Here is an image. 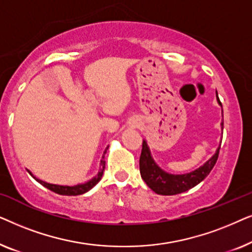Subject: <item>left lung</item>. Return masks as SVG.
<instances>
[{"label": "left lung", "instance_id": "1", "mask_svg": "<svg viewBox=\"0 0 252 252\" xmlns=\"http://www.w3.org/2000/svg\"><path fill=\"white\" fill-rule=\"evenodd\" d=\"M218 97V94H217ZM219 104L221 105V102L218 97ZM223 128V123L221 124ZM220 147L217 150V153L206 161V163L197 170L190 172L187 174L174 175L168 174L163 170H160L151 158L149 148L147 146L146 141L142 142V150H141L140 156V173L144 182L148 185V187L159 195H177L180 192L187 191L188 189L195 187L199 182L204 180L208 177L210 172L215 166L219 156Z\"/></svg>", "mask_w": 252, "mask_h": 252}]
</instances>
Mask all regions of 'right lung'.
I'll list each match as a JSON object with an SVG mask.
<instances>
[{"label": "right lung", "mask_w": 252, "mask_h": 252, "mask_svg": "<svg viewBox=\"0 0 252 252\" xmlns=\"http://www.w3.org/2000/svg\"><path fill=\"white\" fill-rule=\"evenodd\" d=\"M105 154V153H104ZM104 167H105V160H104V156H103V159L101 160V168H99L98 173L96 177H94L92 179V180H89L88 182H86V184H82V185H78V186H60V185H51V184H47V182H44L42 180H39V179H36L35 177H33V174L31 173L30 174L32 175V177L35 179L37 182H40L41 185L44 186V187L50 189L51 191L56 192V194H60V195H68V196H75V195H81V194H85L86 191H88L89 189H92L94 186L97 184V182L101 180L102 175H103V171H104Z\"/></svg>", "instance_id": "right-lung-1"}]
</instances>
